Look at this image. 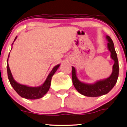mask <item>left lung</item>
<instances>
[{
  "instance_id": "8db88e82",
  "label": "left lung",
  "mask_w": 127,
  "mask_h": 127,
  "mask_svg": "<svg viewBox=\"0 0 127 127\" xmlns=\"http://www.w3.org/2000/svg\"><path fill=\"white\" fill-rule=\"evenodd\" d=\"M106 39L108 41L107 48L111 53V58L114 62L112 73L109 77L98 80L92 84L82 82L77 77L75 68L72 67V80L74 86L78 93L84 96L96 97L105 95L111 90L117 83L119 73L118 58L112 39L108 36H106Z\"/></svg>"
}]
</instances>
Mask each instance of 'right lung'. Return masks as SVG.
Wrapping results in <instances>:
<instances>
[{
	"label": "right lung",
	"instance_id": "add662e5",
	"mask_svg": "<svg viewBox=\"0 0 127 127\" xmlns=\"http://www.w3.org/2000/svg\"><path fill=\"white\" fill-rule=\"evenodd\" d=\"M17 36L16 37V38H14L13 43L17 38ZM13 43H12V45L13 44ZM12 49H11V50H12ZM9 57V54L7 60V71L8 78H9V81H10L11 86L13 87L14 90L16 91V93L19 95L26 99H36L42 98L49 90L51 85V80H52L53 75H54V74L56 73L57 69L60 67V64L56 65V66L53 67L52 71L48 75L46 80H45L43 84H41V86L38 87H30L26 86V85L20 84V83H17L16 81H15L13 77L12 73H11L10 68H9V63H8Z\"/></svg>",
	"mask_w": 127,
	"mask_h": 127
}]
</instances>
